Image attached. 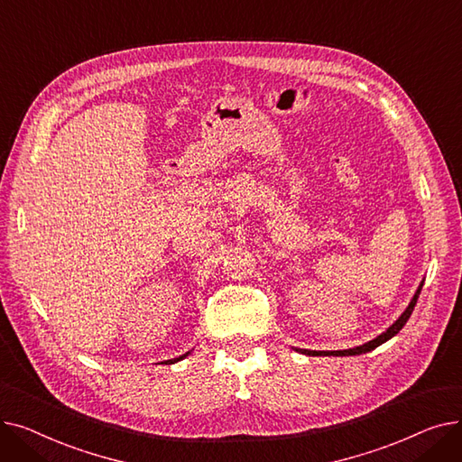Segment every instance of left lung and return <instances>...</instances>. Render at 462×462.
Wrapping results in <instances>:
<instances>
[{"instance_id": "1", "label": "left lung", "mask_w": 462, "mask_h": 462, "mask_svg": "<svg viewBox=\"0 0 462 462\" xmlns=\"http://www.w3.org/2000/svg\"><path fill=\"white\" fill-rule=\"evenodd\" d=\"M421 288H423V281L420 282V286H418V290H416V294H414V298L410 300V303H408V307L404 309V312L401 314V317L387 328L383 333H380L376 338H373V341H369V343H365V345H361V346H356V348H348V350H333V352H317V350H305V348H296V352H300V354H305V356H359V354H367V352H371V350H374L376 346H380V345H383L385 341H390L392 337H395L402 328H404V324L408 322V319H410V314H411V310H414V307H416V301H418V298H420V292H421Z\"/></svg>"}]
</instances>
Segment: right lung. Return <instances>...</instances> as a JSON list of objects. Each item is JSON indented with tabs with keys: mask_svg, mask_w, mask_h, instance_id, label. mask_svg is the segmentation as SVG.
I'll return each mask as SVG.
<instances>
[{
	"mask_svg": "<svg viewBox=\"0 0 462 462\" xmlns=\"http://www.w3.org/2000/svg\"><path fill=\"white\" fill-rule=\"evenodd\" d=\"M190 352H187V354H183V356H180V357H174V359H168V361H162V363H166V365H172V363H178V361H181L183 357H187Z\"/></svg>",
	"mask_w": 462,
	"mask_h": 462,
	"instance_id": "1",
	"label": "right lung"
}]
</instances>
